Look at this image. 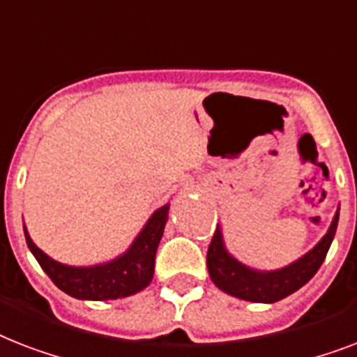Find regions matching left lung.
<instances>
[{
  "label": "left lung",
  "instance_id": "left-lung-1",
  "mask_svg": "<svg viewBox=\"0 0 357 357\" xmlns=\"http://www.w3.org/2000/svg\"><path fill=\"white\" fill-rule=\"evenodd\" d=\"M339 207L333 215L326 235L302 257L294 259L293 263H289L282 268H276V271H259V268L244 265L243 261H238L226 248L222 228L217 226V231L213 235V241L207 250L209 276L220 291L231 294V296L248 300V302H257V304H274L278 300L298 291L300 287H304L305 283L315 276L326 257L333 237H335Z\"/></svg>",
  "mask_w": 357,
  "mask_h": 357
}]
</instances>
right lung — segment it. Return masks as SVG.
Here are the masks:
<instances>
[{
    "label": "right lung",
    "instance_id": "1",
    "mask_svg": "<svg viewBox=\"0 0 357 357\" xmlns=\"http://www.w3.org/2000/svg\"><path fill=\"white\" fill-rule=\"evenodd\" d=\"M168 209L170 202L151 213L126 252L96 265L75 266L55 261L33 243L25 224L24 234L31 254L61 291L77 300L126 298L150 285L155 271L157 246L168 220Z\"/></svg>",
    "mask_w": 357,
    "mask_h": 357
}]
</instances>
